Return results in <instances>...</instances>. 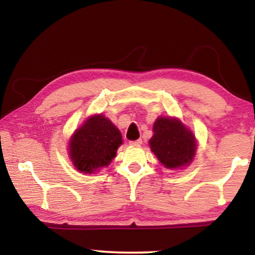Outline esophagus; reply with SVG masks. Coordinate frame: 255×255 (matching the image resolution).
<instances>
[{"label":"esophagus","mask_w":255,"mask_h":255,"mask_svg":"<svg viewBox=\"0 0 255 255\" xmlns=\"http://www.w3.org/2000/svg\"><path fill=\"white\" fill-rule=\"evenodd\" d=\"M141 143H143V140L141 139H137V140H132V141H130V144L131 146H137V145H141Z\"/></svg>","instance_id":"esophagus-1"}]
</instances>
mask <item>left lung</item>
I'll list each match as a JSON object with an SVG mask.
<instances>
[{
	"mask_svg": "<svg viewBox=\"0 0 255 255\" xmlns=\"http://www.w3.org/2000/svg\"><path fill=\"white\" fill-rule=\"evenodd\" d=\"M148 144L159 163L170 170H180L193 162L197 139L193 132L176 117H158Z\"/></svg>",
	"mask_w": 255,
	"mask_h": 255,
	"instance_id": "1",
	"label": "left lung"
}]
</instances>
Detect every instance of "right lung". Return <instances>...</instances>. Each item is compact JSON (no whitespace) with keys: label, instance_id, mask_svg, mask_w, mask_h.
<instances>
[{"label":"right lung","instance_id":"add662e5","mask_svg":"<svg viewBox=\"0 0 255 255\" xmlns=\"http://www.w3.org/2000/svg\"><path fill=\"white\" fill-rule=\"evenodd\" d=\"M122 144V132L111 120L92 115L71 136L68 157L77 171L92 174L109 165Z\"/></svg>","mask_w":255,"mask_h":255}]
</instances>
